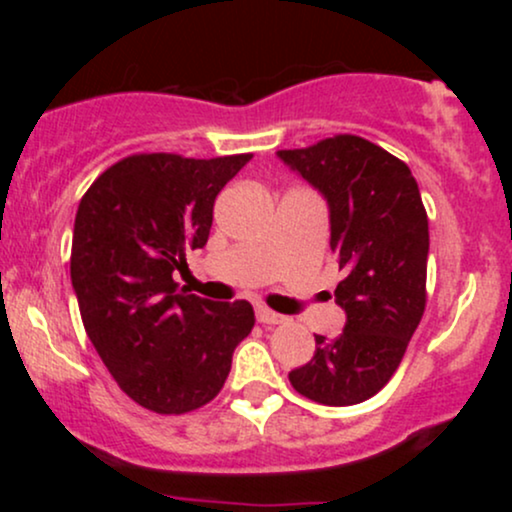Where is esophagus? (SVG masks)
<instances>
[{
    "label": "esophagus",
    "instance_id": "esophagus-1",
    "mask_svg": "<svg viewBox=\"0 0 512 512\" xmlns=\"http://www.w3.org/2000/svg\"><path fill=\"white\" fill-rule=\"evenodd\" d=\"M257 320L262 322V325H281V322H284V317H281L279 313H274V310H269V308H257Z\"/></svg>",
    "mask_w": 512,
    "mask_h": 512
}]
</instances>
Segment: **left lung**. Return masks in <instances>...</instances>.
Returning <instances> with one entry per match:
<instances>
[{
	"label": "left lung",
	"mask_w": 512,
	"mask_h": 512,
	"mask_svg": "<svg viewBox=\"0 0 512 512\" xmlns=\"http://www.w3.org/2000/svg\"><path fill=\"white\" fill-rule=\"evenodd\" d=\"M279 158L330 204V248L346 274L334 291L344 332L315 334V356L289 380L317 404L351 407L383 390L424 317V202L407 163L356 134L284 149Z\"/></svg>",
	"instance_id": "8db88e82"
}]
</instances>
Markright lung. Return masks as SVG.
<instances>
[{
	"label": "right lung",
	"instance_id": "add662e5",
	"mask_svg": "<svg viewBox=\"0 0 512 512\" xmlns=\"http://www.w3.org/2000/svg\"><path fill=\"white\" fill-rule=\"evenodd\" d=\"M252 154H134L93 180L72 240L84 330L129 399L187 414L221 392L236 346L255 327L248 301L178 293L185 250L204 248L216 195Z\"/></svg>",
	"mask_w": 512,
	"mask_h": 512
}]
</instances>
